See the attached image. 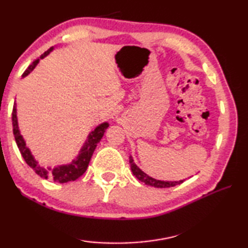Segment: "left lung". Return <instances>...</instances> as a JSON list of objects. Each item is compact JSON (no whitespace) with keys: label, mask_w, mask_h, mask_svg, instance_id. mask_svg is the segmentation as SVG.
Segmentation results:
<instances>
[{"label":"left lung","mask_w":248,"mask_h":248,"mask_svg":"<svg viewBox=\"0 0 248 248\" xmlns=\"http://www.w3.org/2000/svg\"><path fill=\"white\" fill-rule=\"evenodd\" d=\"M129 163L130 166H131V170L133 175L140 180V182L144 183L145 185H149V186H152L155 188H169V187H174L176 185H179L185 182L184 180H179V182H164V180H157L155 178L150 177L149 175H146L144 171H142L139 167L136 165V163L133 162L132 156L129 157Z\"/></svg>","instance_id":"obj_1"}]
</instances>
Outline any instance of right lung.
Instances as JSON below:
<instances>
[{"label": "right lung", "instance_id": "1", "mask_svg": "<svg viewBox=\"0 0 248 248\" xmlns=\"http://www.w3.org/2000/svg\"><path fill=\"white\" fill-rule=\"evenodd\" d=\"M52 49L53 48H50L48 51H46L44 54H41L40 59H44L46 56H48L50 51H52ZM40 59H37V60L33 61L32 63L28 66L27 70L25 71L22 75L23 78L27 77V75L36 68V65L38 64ZM12 121H13V133L15 137L16 144H17L19 152L24 157L25 162L27 163V165L31 166V169L35 170V173L37 175H39L41 178L52 179L54 182L60 183V184L73 182V180L81 177V176L85 173V170H87V166H89V163L91 161L92 155H93L96 146H97V143L102 140L105 131H106V129L109 127L108 123H104L97 125L94 131H92L89 134L87 140L82 146V149L79 151V154L78 155L77 158L73 159L70 164L59 165L57 167L51 169V167H44L40 164H38V162H37L35 157L32 156L31 150H29L28 146L26 145V142H25L24 138L22 134H20V131L18 129L17 115H16V104H14L13 112H12Z\"/></svg>", "mask_w": 248, "mask_h": 248}]
</instances>
